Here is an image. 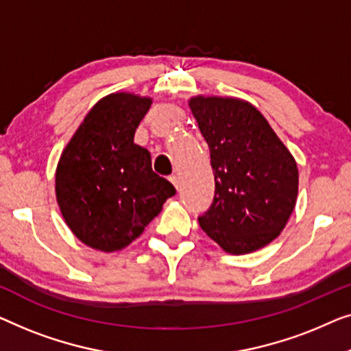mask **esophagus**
Returning <instances> with one entry per match:
<instances>
[{
  "instance_id": "obj_1",
  "label": "esophagus",
  "mask_w": 351,
  "mask_h": 351,
  "mask_svg": "<svg viewBox=\"0 0 351 351\" xmlns=\"http://www.w3.org/2000/svg\"><path fill=\"white\" fill-rule=\"evenodd\" d=\"M169 180L171 181V184H173V186L176 187V189H178V187H180V178H178L176 175H171V176L169 178Z\"/></svg>"
}]
</instances>
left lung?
I'll return each instance as SVG.
<instances>
[{"mask_svg": "<svg viewBox=\"0 0 351 351\" xmlns=\"http://www.w3.org/2000/svg\"><path fill=\"white\" fill-rule=\"evenodd\" d=\"M192 114L210 147L213 204L199 224L230 254L256 251L285 229L295 199L299 171L265 117L245 100L194 97Z\"/></svg>", "mask_w": 351, "mask_h": 351, "instance_id": "1", "label": "left lung"}]
</instances>
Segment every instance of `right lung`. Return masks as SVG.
I'll return each instance as SVG.
<instances>
[{
	"instance_id": "right-lung-1",
	"label": "right lung",
	"mask_w": 351,
	"mask_h": 351,
	"mask_svg": "<svg viewBox=\"0 0 351 351\" xmlns=\"http://www.w3.org/2000/svg\"><path fill=\"white\" fill-rule=\"evenodd\" d=\"M151 98L117 92L101 98L63 149L56 173L62 216L82 243L117 251L140 237L175 195L133 143Z\"/></svg>"
}]
</instances>
